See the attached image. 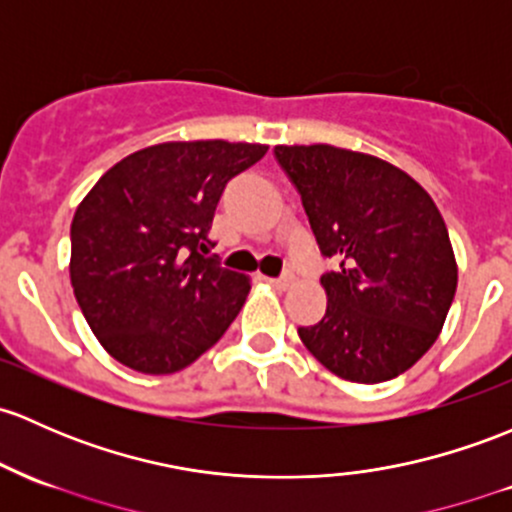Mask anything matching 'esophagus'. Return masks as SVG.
I'll return each mask as SVG.
<instances>
[{
	"mask_svg": "<svg viewBox=\"0 0 512 512\" xmlns=\"http://www.w3.org/2000/svg\"><path fill=\"white\" fill-rule=\"evenodd\" d=\"M267 282H270L272 287H277V289H287V287H292V284H294V274L292 272H284L282 277H270V279H267Z\"/></svg>",
	"mask_w": 512,
	"mask_h": 512,
	"instance_id": "1",
	"label": "esophagus"
}]
</instances>
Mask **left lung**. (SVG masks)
I'll use <instances>...</instances> for the list:
<instances>
[{"label": "left lung", "instance_id": "1", "mask_svg": "<svg viewBox=\"0 0 512 512\" xmlns=\"http://www.w3.org/2000/svg\"><path fill=\"white\" fill-rule=\"evenodd\" d=\"M324 257L326 314L301 326L309 353L338 378L385 383L437 341L456 294L454 250L432 196L410 174L331 144L274 147Z\"/></svg>", "mask_w": 512, "mask_h": 512}]
</instances>
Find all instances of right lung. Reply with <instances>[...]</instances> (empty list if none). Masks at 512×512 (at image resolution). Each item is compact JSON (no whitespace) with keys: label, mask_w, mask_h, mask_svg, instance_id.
Listing matches in <instances>:
<instances>
[{"label":"right lung","mask_w":512,"mask_h":512,"mask_svg":"<svg viewBox=\"0 0 512 512\" xmlns=\"http://www.w3.org/2000/svg\"><path fill=\"white\" fill-rule=\"evenodd\" d=\"M265 144L164 142L139 149L90 188L71 223V284L107 353L171 375L228 331L250 292L245 274L206 257L225 184Z\"/></svg>","instance_id":"right-lung-1"}]
</instances>
